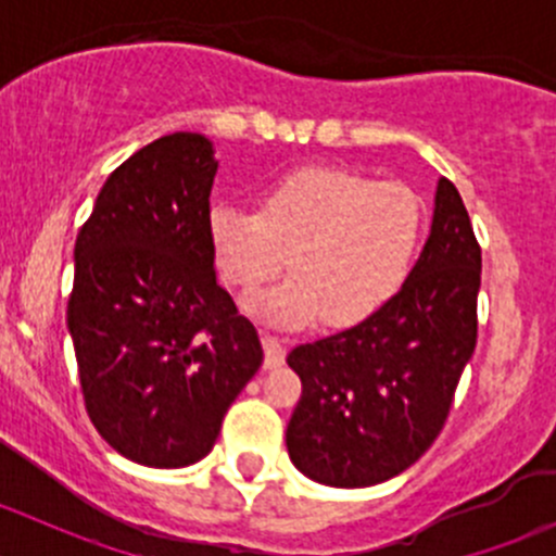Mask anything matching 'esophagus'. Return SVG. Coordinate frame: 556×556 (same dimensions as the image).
<instances>
[{
	"label": "esophagus",
	"mask_w": 556,
	"mask_h": 556,
	"mask_svg": "<svg viewBox=\"0 0 556 556\" xmlns=\"http://www.w3.org/2000/svg\"><path fill=\"white\" fill-rule=\"evenodd\" d=\"M263 350H266V368H279L285 363V344L271 333H263Z\"/></svg>",
	"instance_id": "34e87169"
}]
</instances>
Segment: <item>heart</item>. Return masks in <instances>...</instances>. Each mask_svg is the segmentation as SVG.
I'll return each mask as SVG.
<instances>
[{
  "label": "heart",
  "mask_w": 556,
  "mask_h": 556,
  "mask_svg": "<svg viewBox=\"0 0 556 556\" xmlns=\"http://www.w3.org/2000/svg\"><path fill=\"white\" fill-rule=\"evenodd\" d=\"M422 233L417 193L333 166L274 179L257 212L215 204L206 217L217 268L239 293L271 282L288 261L293 277L252 304L279 328L323 317L350 328L377 314L412 274Z\"/></svg>",
  "instance_id": "obj_1"
}]
</instances>
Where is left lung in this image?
<instances>
[{
  "label": "left lung",
  "instance_id": "left-lung-1",
  "mask_svg": "<svg viewBox=\"0 0 556 556\" xmlns=\"http://www.w3.org/2000/svg\"><path fill=\"white\" fill-rule=\"evenodd\" d=\"M479 288L470 217L441 177L428 242L403 288L363 323L288 355L304 384L285 433L301 473L361 490L403 473L430 450L476 350Z\"/></svg>",
  "mask_w": 556,
  "mask_h": 556
}]
</instances>
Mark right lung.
<instances>
[{"label": "right lung", "instance_id": "obj_1", "mask_svg": "<svg viewBox=\"0 0 556 556\" xmlns=\"http://www.w3.org/2000/svg\"><path fill=\"white\" fill-rule=\"evenodd\" d=\"M217 166L204 134L155 139L106 177L75 242L66 328L88 417L150 468L204 459L263 363L257 330L217 285Z\"/></svg>", "mask_w": 556, "mask_h": 556}]
</instances>
